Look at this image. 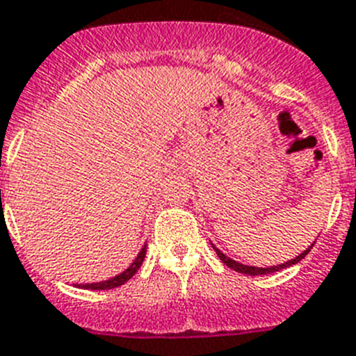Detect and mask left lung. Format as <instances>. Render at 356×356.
I'll use <instances>...</instances> for the list:
<instances>
[{"instance_id": "obj_1", "label": "left lung", "mask_w": 356, "mask_h": 356, "mask_svg": "<svg viewBox=\"0 0 356 356\" xmlns=\"http://www.w3.org/2000/svg\"><path fill=\"white\" fill-rule=\"evenodd\" d=\"M311 248H313V245H311ZM311 248L305 249L304 252H300L298 257L293 258V260H289V262L280 264V266L254 267V266H243V264H238L236 260H231V258L225 257L224 252L220 251L218 248H214V245H213V249H214V251H216V254H218V258H220V260H222V262L225 264V266L231 267V269H234V271H236V273H243V275H249V277H257V275H269V273H277V271H280V269H286V267H289V266H295V264L300 262L302 258H304L305 254H307V252L311 251Z\"/></svg>"}]
</instances>
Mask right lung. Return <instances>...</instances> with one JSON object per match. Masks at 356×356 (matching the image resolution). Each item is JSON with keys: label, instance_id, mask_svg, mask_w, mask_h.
Segmentation results:
<instances>
[{"label": "right lung", "instance_id": "right-lung-1", "mask_svg": "<svg viewBox=\"0 0 356 356\" xmlns=\"http://www.w3.org/2000/svg\"><path fill=\"white\" fill-rule=\"evenodd\" d=\"M145 252H147V243L142 248V251L138 252V257L134 258V262L131 264V266L125 269L123 273H120L118 277L111 278V280H105V282H98V284H81V289H114V287L122 286V284H125L127 280H131L134 275H136V271L142 267L143 260H145Z\"/></svg>", "mask_w": 356, "mask_h": 356}]
</instances>
